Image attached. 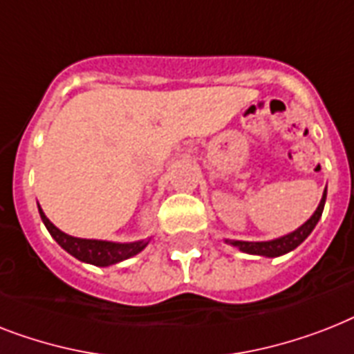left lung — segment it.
<instances>
[{
    "label": "left lung",
    "mask_w": 354,
    "mask_h": 354,
    "mask_svg": "<svg viewBox=\"0 0 354 354\" xmlns=\"http://www.w3.org/2000/svg\"><path fill=\"white\" fill-rule=\"evenodd\" d=\"M326 196H327V187L324 191V196H322L320 203H318L317 211L309 220L301 227H298L297 231L289 232L286 236H280L277 240H269V242H242V240H225L231 245L238 247L240 251L247 252V254H258V257H267V258H277L286 254V252L297 249L304 240H306L311 231L317 227L318 220H320L322 212H324V205H326Z\"/></svg>",
    "instance_id": "1"
}]
</instances>
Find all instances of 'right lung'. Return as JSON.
Wrapping results in <instances>:
<instances>
[{
  "instance_id": "obj_1",
  "label": "right lung",
  "mask_w": 354,
  "mask_h": 354,
  "mask_svg": "<svg viewBox=\"0 0 354 354\" xmlns=\"http://www.w3.org/2000/svg\"><path fill=\"white\" fill-rule=\"evenodd\" d=\"M39 209V216H41L43 223L47 227V231L50 232V236L56 240L59 245L73 254L74 258H77L80 261H85V263H93L97 267H107L112 263H118V261L127 260V258L134 257L140 251H143L147 247L149 240H140V242H131V243H116V242H105V240H85V238H74L71 234H65L63 231H59L56 225H54L45 212Z\"/></svg>"
}]
</instances>
